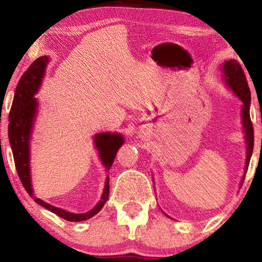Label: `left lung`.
<instances>
[{"instance_id": "obj_1", "label": "left lung", "mask_w": 262, "mask_h": 262, "mask_svg": "<svg viewBox=\"0 0 262 262\" xmlns=\"http://www.w3.org/2000/svg\"><path fill=\"white\" fill-rule=\"evenodd\" d=\"M224 79L228 85L232 89L241 100L243 101L242 108V117H243V125L245 128L246 142H247V156H246V172L250 164V159L253 152L254 145V130L253 125H252L251 117H250V104H251V91L248 88L247 79L242 66L236 60H229L224 62L223 66ZM243 185V184H242Z\"/></svg>"}]
</instances>
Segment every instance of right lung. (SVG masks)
I'll return each instance as SVG.
<instances>
[{
    "mask_svg": "<svg viewBox=\"0 0 262 262\" xmlns=\"http://www.w3.org/2000/svg\"><path fill=\"white\" fill-rule=\"evenodd\" d=\"M48 62L47 56H41L35 60L30 66L28 70L21 75L18 84H17L14 100H12L11 110L9 113V141L14 155L15 166L18 173L19 179L23 184L24 188L33 200L38 205L42 206L52 212H54L61 219L69 222H79L86 221L91 219L92 216L98 214L101 208L107 201L110 194V179L106 180L105 189L101 196V200L98 202L94 209L86 214H72V212L62 210L60 208L53 207L48 203L43 202L40 199L33 196L32 186H31V177H30V165H29V140L31 134V128L33 125V120L37 112V100L34 94H37L39 86L41 84V78L45 73L46 64ZM95 143L98 149L101 161L104 165L110 168L112 166L113 161L117 155L118 149L123 143V139L120 134H111V133H101L95 136Z\"/></svg>",
    "mask_w": 262,
    "mask_h": 262,
    "instance_id": "right-lung-1",
    "label": "right lung"
}]
</instances>
